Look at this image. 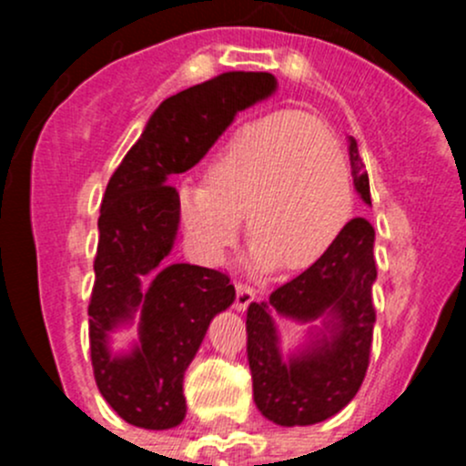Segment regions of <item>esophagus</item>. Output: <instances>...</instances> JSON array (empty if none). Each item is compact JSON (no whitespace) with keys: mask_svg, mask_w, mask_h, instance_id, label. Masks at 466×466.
Returning <instances> with one entry per match:
<instances>
[{"mask_svg":"<svg viewBox=\"0 0 466 466\" xmlns=\"http://www.w3.org/2000/svg\"><path fill=\"white\" fill-rule=\"evenodd\" d=\"M255 302V289H250L248 284H237V309H248Z\"/></svg>","mask_w":466,"mask_h":466,"instance_id":"esophagus-1","label":"esophagus"}]
</instances>
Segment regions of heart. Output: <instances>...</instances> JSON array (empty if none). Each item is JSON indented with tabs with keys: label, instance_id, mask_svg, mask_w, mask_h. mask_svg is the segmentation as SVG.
Returning <instances> with one entry per match:
<instances>
[{
	"label": "heart",
	"instance_id": "1",
	"mask_svg": "<svg viewBox=\"0 0 466 466\" xmlns=\"http://www.w3.org/2000/svg\"><path fill=\"white\" fill-rule=\"evenodd\" d=\"M177 207L207 259L232 246L243 218L259 266L298 270L340 237L354 191L331 130L311 115L281 110L237 130L209 159L203 185L182 187Z\"/></svg>",
	"mask_w": 466,
	"mask_h": 466
}]
</instances>
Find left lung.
<instances>
[{
  "instance_id": "left-lung-1",
  "label": "left lung",
  "mask_w": 466,
  "mask_h": 466,
  "mask_svg": "<svg viewBox=\"0 0 466 466\" xmlns=\"http://www.w3.org/2000/svg\"><path fill=\"white\" fill-rule=\"evenodd\" d=\"M354 187L372 205L370 180L350 137ZM374 228L351 218L340 237L316 263L275 289L263 302L248 307V363L255 403L266 420L279 426H309L329 420L359 392L372 351L377 311ZM272 315L312 321L327 315V329L299 357L286 364L276 347Z\"/></svg>"
}]
</instances>
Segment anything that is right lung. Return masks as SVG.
I'll return each instance as SVG.
<instances>
[{
    "instance_id": "right-lung-1",
    "label": "right lung",
    "mask_w": 466,
    "mask_h": 466,
    "mask_svg": "<svg viewBox=\"0 0 466 466\" xmlns=\"http://www.w3.org/2000/svg\"><path fill=\"white\" fill-rule=\"evenodd\" d=\"M268 72H225L159 103L142 137L126 153L103 194L89 354L98 392L128 424L167 431L185 420L182 379L216 313L234 302L229 277L191 263L167 266L180 220L168 182L203 159L238 110L270 96ZM146 274L155 276L141 290ZM143 309L140 345L112 357L106 333Z\"/></svg>"
}]
</instances>
